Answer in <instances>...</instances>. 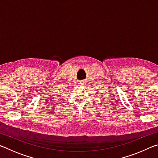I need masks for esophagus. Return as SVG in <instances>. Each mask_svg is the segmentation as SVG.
<instances>
[{
  "instance_id": "1",
  "label": "esophagus",
  "mask_w": 158,
  "mask_h": 158,
  "mask_svg": "<svg viewBox=\"0 0 158 158\" xmlns=\"http://www.w3.org/2000/svg\"><path fill=\"white\" fill-rule=\"evenodd\" d=\"M79 84H80V85H82V86H85V83L84 81H80Z\"/></svg>"
}]
</instances>
